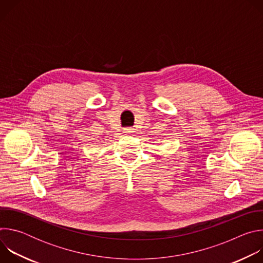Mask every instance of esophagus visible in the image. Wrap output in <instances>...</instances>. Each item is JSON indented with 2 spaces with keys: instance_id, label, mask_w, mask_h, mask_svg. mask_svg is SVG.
<instances>
[{
  "instance_id": "34e87169",
  "label": "esophagus",
  "mask_w": 263,
  "mask_h": 263,
  "mask_svg": "<svg viewBox=\"0 0 263 263\" xmlns=\"http://www.w3.org/2000/svg\"><path fill=\"white\" fill-rule=\"evenodd\" d=\"M134 132H135V130L132 129V128L124 129V134H125V135H130V134H132V133H134Z\"/></svg>"
}]
</instances>
